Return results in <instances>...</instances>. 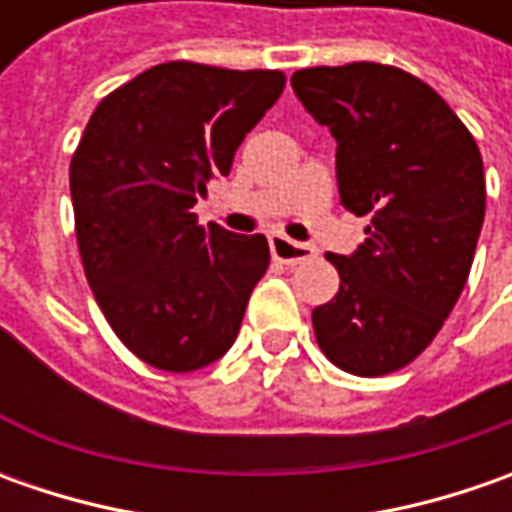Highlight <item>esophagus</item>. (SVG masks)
<instances>
[{"label":"esophagus","mask_w":512,"mask_h":512,"mask_svg":"<svg viewBox=\"0 0 512 512\" xmlns=\"http://www.w3.org/2000/svg\"><path fill=\"white\" fill-rule=\"evenodd\" d=\"M270 256L282 265H302L307 259H313V247L302 245V242H293L282 233H273L270 236Z\"/></svg>","instance_id":"obj_1"}]
</instances>
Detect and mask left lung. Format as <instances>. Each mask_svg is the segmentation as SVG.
<instances>
[{"label":"left lung","mask_w":512,"mask_h":512,"mask_svg":"<svg viewBox=\"0 0 512 512\" xmlns=\"http://www.w3.org/2000/svg\"><path fill=\"white\" fill-rule=\"evenodd\" d=\"M290 85L336 139L342 205L370 219L356 253H327L342 285L313 310L316 342L353 376L402 370L436 339L473 265L479 145L436 90L390 65L305 68Z\"/></svg>","instance_id":"8db88e82"}]
</instances>
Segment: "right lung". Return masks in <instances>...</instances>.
Masks as SVG:
<instances>
[{
  "instance_id": "obj_1",
  "label": "right lung",
  "mask_w": 512,
  "mask_h": 512,
  "mask_svg": "<svg viewBox=\"0 0 512 512\" xmlns=\"http://www.w3.org/2000/svg\"><path fill=\"white\" fill-rule=\"evenodd\" d=\"M282 90V70L165 62L90 116L70 159L76 242L108 325L150 367L190 373L236 342L270 247L202 227L193 205Z\"/></svg>"
}]
</instances>
